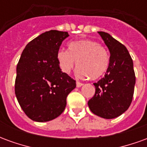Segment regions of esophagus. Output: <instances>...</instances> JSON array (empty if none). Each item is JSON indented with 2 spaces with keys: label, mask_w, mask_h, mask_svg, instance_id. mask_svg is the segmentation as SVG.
Returning <instances> with one entry per match:
<instances>
[{
  "label": "esophagus",
  "mask_w": 147,
  "mask_h": 147,
  "mask_svg": "<svg viewBox=\"0 0 147 147\" xmlns=\"http://www.w3.org/2000/svg\"><path fill=\"white\" fill-rule=\"evenodd\" d=\"M83 83H80V82H76V86L77 87H81V86H83Z\"/></svg>",
  "instance_id": "obj_1"
}]
</instances>
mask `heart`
Returning a JSON list of instances; mask_svg holds the SVG:
<instances>
[{"mask_svg": "<svg viewBox=\"0 0 147 147\" xmlns=\"http://www.w3.org/2000/svg\"><path fill=\"white\" fill-rule=\"evenodd\" d=\"M58 64L63 72L70 73L76 67L80 77L98 80L107 71L109 64L108 53L102 45L93 40H80L68 45V50L59 49Z\"/></svg>", "mask_w": 147, "mask_h": 147, "instance_id": "b5f03b06", "label": "heart"}]
</instances>
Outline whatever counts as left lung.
<instances>
[{
	"instance_id": "obj_1",
	"label": "left lung",
	"mask_w": 147,
	"mask_h": 147,
	"mask_svg": "<svg viewBox=\"0 0 147 147\" xmlns=\"http://www.w3.org/2000/svg\"><path fill=\"white\" fill-rule=\"evenodd\" d=\"M110 52L105 77L94 83L95 94L88 101L93 113L105 119H113L129 108L136 84L132 59L127 48L110 34L98 31Z\"/></svg>"
}]
</instances>
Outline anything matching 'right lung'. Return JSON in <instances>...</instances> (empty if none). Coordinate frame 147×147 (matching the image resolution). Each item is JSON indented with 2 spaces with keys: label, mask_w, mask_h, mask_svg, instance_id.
<instances>
[{
  "label": "right lung",
  "mask_w": 147,
  "mask_h": 147,
  "mask_svg": "<svg viewBox=\"0 0 147 147\" xmlns=\"http://www.w3.org/2000/svg\"><path fill=\"white\" fill-rule=\"evenodd\" d=\"M67 32L51 30L30 41L16 67L15 93L25 114L37 122L59 117L76 81L61 71L57 53Z\"/></svg>",
  "instance_id": "1"
}]
</instances>
